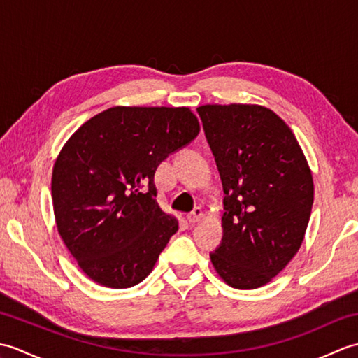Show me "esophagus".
I'll use <instances>...</instances> for the list:
<instances>
[{
    "label": "esophagus",
    "mask_w": 358,
    "mask_h": 358,
    "mask_svg": "<svg viewBox=\"0 0 358 358\" xmlns=\"http://www.w3.org/2000/svg\"><path fill=\"white\" fill-rule=\"evenodd\" d=\"M203 215H204V210L201 209V208H195L191 214H187V220H189V223H199L200 220L203 218Z\"/></svg>",
    "instance_id": "obj_1"
}]
</instances>
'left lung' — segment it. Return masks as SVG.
Wrapping results in <instances>:
<instances>
[{"mask_svg":"<svg viewBox=\"0 0 358 358\" xmlns=\"http://www.w3.org/2000/svg\"><path fill=\"white\" fill-rule=\"evenodd\" d=\"M224 191L223 238L210 252L218 275L260 287L300 249L314 203L313 173L291 129L255 104L196 109Z\"/></svg>","mask_w":358,"mask_h":358,"instance_id":"obj_1","label":"left lung"}]
</instances>
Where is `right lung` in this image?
I'll return each instance as SVG.
<instances>
[{
    "mask_svg": "<svg viewBox=\"0 0 358 358\" xmlns=\"http://www.w3.org/2000/svg\"><path fill=\"white\" fill-rule=\"evenodd\" d=\"M200 132L187 108H110L75 132L53 166L57 227L95 283L124 289L149 275L178 231L157 203L155 171Z\"/></svg>",
    "mask_w": 358,
    "mask_h": 358,
    "instance_id": "right-lung-1",
    "label": "right lung"
}]
</instances>
